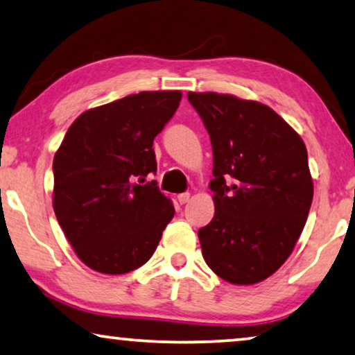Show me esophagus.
Returning <instances> with one entry per match:
<instances>
[{"mask_svg": "<svg viewBox=\"0 0 355 355\" xmlns=\"http://www.w3.org/2000/svg\"><path fill=\"white\" fill-rule=\"evenodd\" d=\"M189 198H191V194H189V193H182V194L177 196V199H178L180 204H187L188 200H189Z\"/></svg>", "mask_w": 355, "mask_h": 355, "instance_id": "esophagus-1", "label": "esophagus"}]
</instances>
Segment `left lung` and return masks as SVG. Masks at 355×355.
<instances>
[{
	"label": "left lung",
	"instance_id": "left-lung-1",
	"mask_svg": "<svg viewBox=\"0 0 355 355\" xmlns=\"http://www.w3.org/2000/svg\"><path fill=\"white\" fill-rule=\"evenodd\" d=\"M214 151L215 215L198 236L216 276L261 282L282 266L314 196L301 137L272 108L216 92H188Z\"/></svg>",
	"mask_w": 355,
	"mask_h": 355
}]
</instances>
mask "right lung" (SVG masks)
I'll return each instance as SVG.
<instances>
[{
	"instance_id": "obj_1",
	"label": "right lung",
	"mask_w": 355,
	"mask_h": 355,
	"mask_svg": "<svg viewBox=\"0 0 355 355\" xmlns=\"http://www.w3.org/2000/svg\"><path fill=\"white\" fill-rule=\"evenodd\" d=\"M182 92L127 95L84 111L54 156V211L73 250L102 274H125L150 260L173 218L156 182L153 140Z\"/></svg>"
}]
</instances>
